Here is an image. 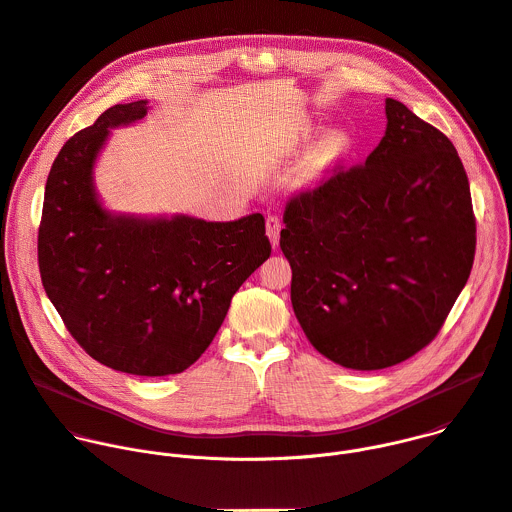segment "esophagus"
<instances>
[{"label":"esophagus","mask_w":512,"mask_h":512,"mask_svg":"<svg viewBox=\"0 0 512 512\" xmlns=\"http://www.w3.org/2000/svg\"><path fill=\"white\" fill-rule=\"evenodd\" d=\"M265 227H267V237H269V241H271V247L277 249V245H279V233H281V221H279L277 216H267Z\"/></svg>","instance_id":"1"}]
</instances>
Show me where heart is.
Segmentation results:
<instances>
[{
    "instance_id": "heart-1",
    "label": "heart",
    "mask_w": 512,
    "mask_h": 512,
    "mask_svg": "<svg viewBox=\"0 0 512 512\" xmlns=\"http://www.w3.org/2000/svg\"><path fill=\"white\" fill-rule=\"evenodd\" d=\"M314 127L302 125L296 135V145H306L312 139ZM348 152V137L342 131H328L324 133L304 158L302 170H300V182L310 186L324 178V174L336 166Z\"/></svg>"
}]
</instances>
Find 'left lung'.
I'll return each mask as SVG.
<instances>
[{"instance_id": "obj_1", "label": "left lung", "mask_w": 512, "mask_h": 512, "mask_svg": "<svg viewBox=\"0 0 512 512\" xmlns=\"http://www.w3.org/2000/svg\"><path fill=\"white\" fill-rule=\"evenodd\" d=\"M364 162L291 198L279 247L291 306L340 367L379 371L427 346L476 251L470 184L452 141L401 101Z\"/></svg>"}]
</instances>
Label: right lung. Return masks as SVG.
I'll return each instance as SVG.
<instances>
[{"instance_id": "obj_1", "label": "right lung", "mask_w": 512, "mask_h": 512, "mask_svg": "<svg viewBox=\"0 0 512 512\" xmlns=\"http://www.w3.org/2000/svg\"><path fill=\"white\" fill-rule=\"evenodd\" d=\"M148 111V101L113 105L62 145L46 180L38 265L48 300L89 356L113 371L166 377L208 348L271 245L259 212L206 223L103 206L97 158L111 129Z\"/></svg>"}]
</instances>
